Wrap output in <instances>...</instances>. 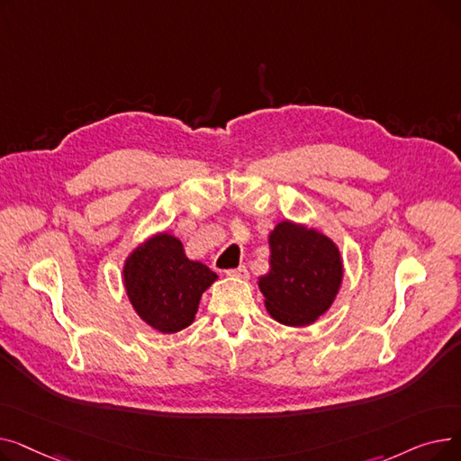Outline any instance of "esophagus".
Wrapping results in <instances>:
<instances>
[{
    "mask_svg": "<svg viewBox=\"0 0 461 461\" xmlns=\"http://www.w3.org/2000/svg\"><path fill=\"white\" fill-rule=\"evenodd\" d=\"M228 276L230 278H237V280H247L249 278V271H247V267H237V269L228 271Z\"/></svg>",
    "mask_w": 461,
    "mask_h": 461,
    "instance_id": "obj_1",
    "label": "esophagus"
}]
</instances>
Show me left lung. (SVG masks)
I'll use <instances>...</instances> for the list:
<instances>
[{"instance_id":"obj_1","label":"left lung","mask_w":461,"mask_h":461,"mask_svg":"<svg viewBox=\"0 0 461 461\" xmlns=\"http://www.w3.org/2000/svg\"><path fill=\"white\" fill-rule=\"evenodd\" d=\"M269 273L258 287L271 318L294 329L316 323L344 282L340 249L318 228L282 221L269 233Z\"/></svg>"}]
</instances>
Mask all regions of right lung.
<instances>
[{"instance_id": "right-lung-1", "label": "right lung", "mask_w": 461, "mask_h": 461, "mask_svg": "<svg viewBox=\"0 0 461 461\" xmlns=\"http://www.w3.org/2000/svg\"><path fill=\"white\" fill-rule=\"evenodd\" d=\"M218 276L190 259L181 239L169 231L148 237L123 263V285L138 318L162 334H174L196 320L202 295Z\"/></svg>"}]
</instances>
